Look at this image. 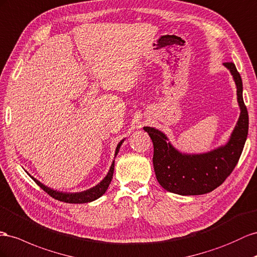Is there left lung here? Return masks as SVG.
<instances>
[{"mask_svg": "<svg viewBox=\"0 0 257 257\" xmlns=\"http://www.w3.org/2000/svg\"><path fill=\"white\" fill-rule=\"evenodd\" d=\"M237 85L241 113L229 142L203 155H183L154 127H144L154 144V169L159 184L165 190L183 196L204 195L217 188L231 174L243 150L248 131V114L242 97V80L231 61L224 62Z\"/></svg>", "mask_w": 257, "mask_h": 257, "instance_id": "1", "label": "left lung"}]
</instances>
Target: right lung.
I'll return each mask as SVG.
<instances>
[{"label": "right lung", "mask_w": 257, "mask_h": 257, "mask_svg": "<svg viewBox=\"0 0 257 257\" xmlns=\"http://www.w3.org/2000/svg\"><path fill=\"white\" fill-rule=\"evenodd\" d=\"M122 143H123V141H121L119 144H117L116 149H115V156L117 155V152H119L120 146L122 145ZM113 170H114V161L112 162L111 168H110L107 176L103 178L98 185H96L95 187H93V188L88 189L86 191L77 192V193H67V192H60V191H57V190H53L51 188H48V187H46L45 185H43L42 183H40L39 180H37L34 177L31 176V178L46 193H48V195L53 197L54 199L61 201V202H66V203H86V202H91V201L98 199L99 197H101L103 195V193L106 192L110 183H111V179H112V176H113Z\"/></svg>", "instance_id": "1"}]
</instances>
